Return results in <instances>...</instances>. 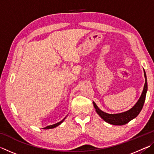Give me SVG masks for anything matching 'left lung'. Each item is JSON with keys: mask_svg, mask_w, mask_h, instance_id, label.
Segmentation results:
<instances>
[{"mask_svg": "<svg viewBox=\"0 0 154 154\" xmlns=\"http://www.w3.org/2000/svg\"><path fill=\"white\" fill-rule=\"evenodd\" d=\"M145 72V83L144 85V88H143V92L141 94L140 98L138 100V102L136 103L133 107L130 109V110L127 111L124 113H118V114H109L105 113L100 109H99L97 106H96L94 103H93L94 106L96 109V111L97 113L100 116V118L103 119L106 122L109 124H113V125H124L132 120V119L136 118V117L139 114V113L141 111V109L144 105V102L145 100V96L146 93H147V77H146V74Z\"/></svg>", "mask_w": 154, "mask_h": 154, "instance_id": "1", "label": "left lung"}]
</instances>
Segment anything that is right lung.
Returning <instances> with one entry per match:
<instances>
[{
  "instance_id": "add662e5",
  "label": "right lung",
  "mask_w": 154,
  "mask_h": 154,
  "mask_svg": "<svg viewBox=\"0 0 154 154\" xmlns=\"http://www.w3.org/2000/svg\"><path fill=\"white\" fill-rule=\"evenodd\" d=\"M64 119H65V118H64ZM64 119H63L62 121L58 122V123H56V124H55L51 125V126H47V127H45V128H44V129H51V128H55V127H56V126H59V125L60 124L62 123V122L64 120Z\"/></svg>"
}]
</instances>
